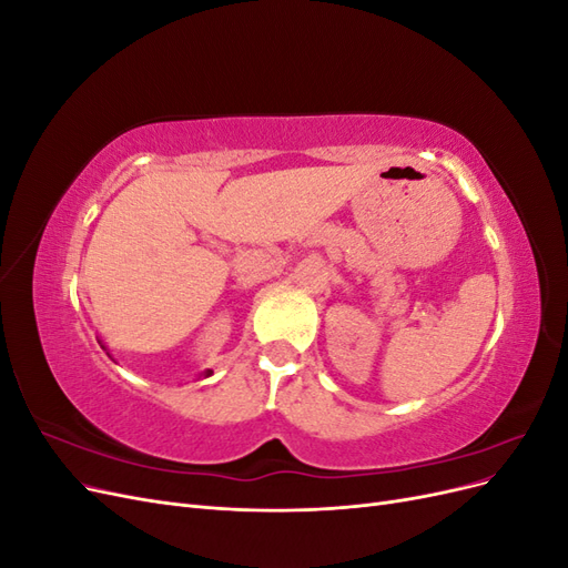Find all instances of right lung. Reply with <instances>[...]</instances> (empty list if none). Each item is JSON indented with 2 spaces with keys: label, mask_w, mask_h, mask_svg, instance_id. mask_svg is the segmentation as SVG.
<instances>
[{
  "label": "right lung",
  "mask_w": 568,
  "mask_h": 568,
  "mask_svg": "<svg viewBox=\"0 0 568 568\" xmlns=\"http://www.w3.org/2000/svg\"><path fill=\"white\" fill-rule=\"evenodd\" d=\"M209 374H211V369H209V372H205V376H209Z\"/></svg>",
  "instance_id": "add662e5"
}]
</instances>
